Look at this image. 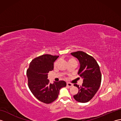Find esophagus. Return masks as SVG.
Instances as JSON below:
<instances>
[{"label":"esophagus","instance_id":"1","mask_svg":"<svg viewBox=\"0 0 121 121\" xmlns=\"http://www.w3.org/2000/svg\"><path fill=\"white\" fill-rule=\"evenodd\" d=\"M66 85L69 87H72V86H73V84L71 83H66Z\"/></svg>","mask_w":121,"mask_h":121}]
</instances>
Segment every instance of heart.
Masks as SVG:
<instances>
[{"mask_svg": "<svg viewBox=\"0 0 121 121\" xmlns=\"http://www.w3.org/2000/svg\"><path fill=\"white\" fill-rule=\"evenodd\" d=\"M76 62V61L74 60V59H72V58L69 59V60H68L69 63H71V62ZM58 63H59V61H56V62L55 63V64H54V66H55V67H56V66L58 65Z\"/></svg>", "mask_w": 121, "mask_h": 121, "instance_id": "1", "label": "heart"}]
</instances>
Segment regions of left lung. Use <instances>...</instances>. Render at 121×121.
Here are the masks:
<instances>
[{
  "mask_svg": "<svg viewBox=\"0 0 121 121\" xmlns=\"http://www.w3.org/2000/svg\"><path fill=\"white\" fill-rule=\"evenodd\" d=\"M71 54L79 61L80 65L78 74L83 79L81 86L74 85L78 89V93L73 96L74 98L79 102L85 103L93 98L101 84V74L99 66L92 56L83 51H76Z\"/></svg>",
  "mask_w": 121,
  "mask_h": 121,
  "instance_id": "1",
  "label": "left lung"
}]
</instances>
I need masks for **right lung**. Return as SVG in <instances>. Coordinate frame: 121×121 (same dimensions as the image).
<instances>
[{"instance_id":"add662e5","label":"right lung","mask_w":121,"mask_h":121,"mask_svg":"<svg viewBox=\"0 0 121 121\" xmlns=\"http://www.w3.org/2000/svg\"><path fill=\"white\" fill-rule=\"evenodd\" d=\"M59 56L43 55L35 58L30 64L26 72L28 86L33 95L40 101L50 104L56 99L60 89L65 87L63 81L49 83V72L53 70V63Z\"/></svg>"}]
</instances>
